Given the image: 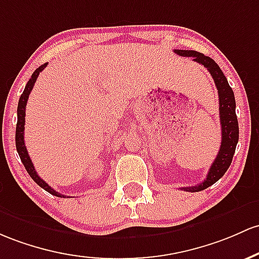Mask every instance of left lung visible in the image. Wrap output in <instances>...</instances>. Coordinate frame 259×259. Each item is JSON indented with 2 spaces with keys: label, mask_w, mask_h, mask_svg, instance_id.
<instances>
[{
  "label": "left lung",
  "mask_w": 259,
  "mask_h": 259,
  "mask_svg": "<svg viewBox=\"0 0 259 259\" xmlns=\"http://www.w3.org/2000/svg\"><path fill=\"white\" fill-rule=\"evenodd\" d=\"M176 54L187 58H193V60L198 64L204 65L212 76L215 86L219 93V109H220V124H221V146L219 153L210 167L208 175L204 182L200 184L192 187H183L186 192H200L212 186L225 175L227 168L232 162V157L236 150V145L238 143V121L236 116V102L234 91L230 87L229 82L221 71L219 65L209 56L198 53L194 50H175Z\"/></svg>",
  "instance_id": "obj_1"
}]
</instances>
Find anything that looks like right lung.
I'll list each match as a JSON object with an SVG mask.
<instances>
[{"label":"right lung","instance_id":"add662e5","mask_svg":"<svg viewBox=\"0 0 259 259\" xmlns=\"http://www.w3.org/2000/svg\"><path fill=\"white\" fill-rule=\"evenodd\" d=\"M47 65L48 64L41 65V66H39L38 69L34 71L32 77H30L29 81H28L27 84H25V88H24L23 93H22L21 98H19L18 108H17V116H18V119H17V126H16V147H17V152H18L19 157H21L22 163L24 164L25 169H27V172L29 173V176L32 177V180L35 182V183L38 184L39 187H41L42 189H45L47 192H49L50 194L55 195V197L66 198V195L60 194L59 192H56L55 189L51 188V187L47 183V182H44L40 177H39L38 173H36V171H35V168H34L32 160H30L29 155H28L27 147H25V145H24L25 106H27V101H28V98H29V95H30V92H32L34 83H35V81H36V78H38L39 73H40L41 71L44 70L45 67H47ZM67 198H69V197H67Z\"/></svg>","mask_w":259,"mask_h":259}]
</instances>
